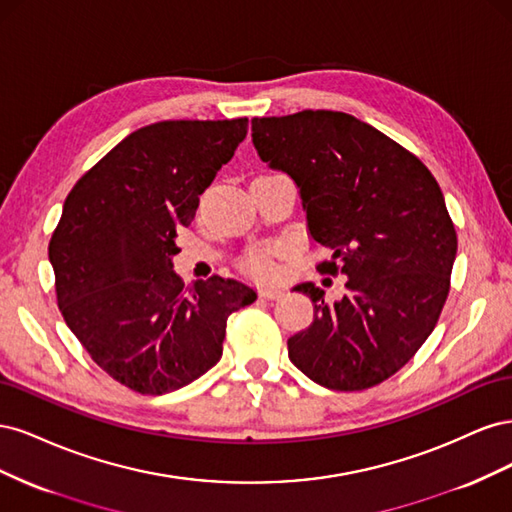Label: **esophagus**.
I'll return each mask as SVG.
<instances>
[{"mask_svg": "<svg viewBox=\"0 0 512 512\" xmlns=\"http://www.w3.org/2000/svg\"><path fill=\"white\" fill-rule=\"evenodd\" d=\"M282 294H284V290L275 288V286H267V288L258 290V297H262V299H280Z\"/></svg>", "mask_w": 512, "mask_h": 512, "instance_id": "34e87169", "label": "esophagus"}]
</instances>
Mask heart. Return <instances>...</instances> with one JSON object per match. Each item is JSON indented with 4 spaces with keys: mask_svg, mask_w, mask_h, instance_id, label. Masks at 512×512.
<instances>
[{
    "mask_svg": "<svg viewBox=\"0 0 512 512\" xmlns=\"http://www.w3.org/2000/svg\"><path fill=\"white\" fill-rule=\"evenodd\" d=\"M277 254H280V247L277 245H271V243L254 245L241 256L239 267L247 275L258 277V280H269V277H273L277 271L275 269Z\"/></svg>",
    "mask_w": 512,
    "mask_h": 512,
    "instance_id": "1",
    "label": "heart"
}]
</instances>
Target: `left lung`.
I'll return each instance as SVG.
<instances>
[{"label": "left lung", "mask_w": 512, "mask_h": 512, "mask_svg": "<svg viewBox=\"0 0 512 512\" xmlns=\"http://www.w3.org/2000/svg\"><path fill=\"white\" fill-rule=\"evenodd\" d=\"M258 156L299 185L312 237L331 252L316 267L348 275L342 301L294 286L314 322L288 339L307 378L365 391L404 367L438 324L451 290L457 232L436 177L412 151L337 111L254 117Z\"/></svg>", "instance_id": "obj_1"}]
</instances>
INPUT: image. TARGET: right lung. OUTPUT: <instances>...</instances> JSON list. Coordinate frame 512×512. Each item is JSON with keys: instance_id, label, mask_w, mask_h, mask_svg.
I'll use <instances>...</instances> for the list:
<instances>
[{"instance_id": "1", "label": "right lung", "mask_w": 512, "mask_h": 512, "mask_svg": "<svg viewBox=\"0 0 512 512\" xmlns=\"http://www.w3.org/2000/svg\"><path fill=\"white\" fill-rule=\"evenodd\" d=\"M247 134V117L158 121L74 183L49 243L59 312L91 361L141 395L177 391L220 361L226 322L256 301L213 275L183 286L177 230Z\"/></svg>"}]
</instances>
